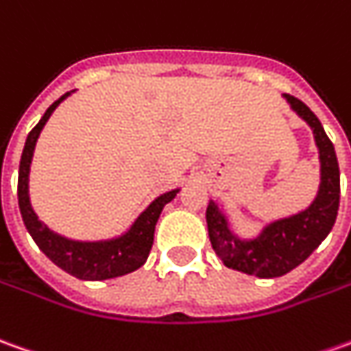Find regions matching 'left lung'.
<instances>
[{"mask_svg":"<svg viewBox=\"0 0 351 351\" xmlns=\"http://www.w3.org/2000/svg\"><path fill=\"white\" fill-rule=\"evenodd\" d=\"M286 100L311 125L321 154V187L311 206L295 216L272 222L251 241H241L228 230L216 204L208 203L206 208L208 236L216 255L228 269L258 278H276L302 265L332 230L340 204V168L332 141L326 137L319 117L302 100L290 94H286Z\"/></svg>","mask_w":351,"mask_h":351,"instance_id":"left-lung-1","label":"left lung"}]
</instances>
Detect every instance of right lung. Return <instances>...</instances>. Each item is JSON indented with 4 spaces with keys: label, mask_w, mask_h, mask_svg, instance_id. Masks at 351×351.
Returning <instances> with one entry per match:
<instances>
[{
    "label": "right lung",
    "mask_w": 351,
    "mask_h": 351,
    "mask_svg": "<svg viewBox=\"0 0 351 351\" xmlns=\"http://www.w3.org/2000/svg\"><path fill=\"white\" fill-rule=\"evenodd\" d=\"M67 96L69 93H65L60 100H56L49 106L36 127L28 133L27 143H25L21 166H19V185H16L23 222L27 226L28 234L36 241V245L44 251V255L73 276L81 280H108L123 276L147 263L148 253L154 243V226L158 222L162 208L176 197L178 189L160 195L158 199L138 216L125 236L115 237L110 241H71L48 230L40 222L28 201V171H30V160H32L34 145L38 141L42 127L46 125L51 112Z\"/></svg>",
    "instance_id": "1"
}]
</instances>
